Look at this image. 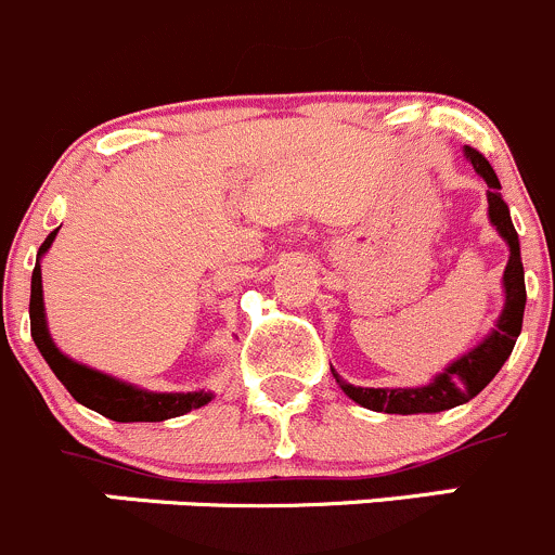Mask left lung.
<instances>
[{"instance_id":"1","label":"left lung","mask_w":555,"mask_h":555,"mask_svg":"<svg viewBox=\"0 0 555 555\" xmlns=\"http://www.w3.org/2000/svg\"><path fill=\"white\" fill-rule=\"evenodd\" d=\"M466 158L472 162L475 172L486 180L488 216H491V223L509 245V261L507 270H504V294H507V299H504L502 318H499L496 328H493V334L486 343L477 345L464 359L453 361L440 377H435V383H429L424 388H356L350 383H345L332 370V375L337 377V386L353 402H359L361 408L391 415L442 413V410H451L456 404L475 399L496 377V372L502 370V364L513 353L515 339H518L520 326H524L526 307L524 261H520L518 232H515L513 221H509V210L502 199V185H499V178L491 164H488V158L480 151H475V147H466Z\"/></svg>"}]
</instances>
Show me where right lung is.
I'll return each mask as SVG.
<instances>
[{
  "instance_id": "right-lung-1",
  "label": "right lung",
  "mask_w": 555,
  "mask_h": 555,
  "mask_svg": "<svg viewBox=\"0 0 555 555\" xmlns=\"http://www.w3.org/2000/svg\"><path fill=\"white\" fill-rule=\"evenodd\" d=\"M59 229H53L40 245L37 254L35 272H31V299H29V321H31V337L40 348L42 359L48 361L59 380L64 383L75 402L86 404L89 410H96L99 415L118 424H134V421H167L178 418V415L191 413V410L202 408L210 402V393H153L142 391V388L126 386V383L115 380V377L102 375V372L89 370V366L78 364V361L67 359L62 350L53 345L51 334L46 326V310H42V272H40V256L51 248L53 237Z\"/></svg>"
}]
</instances>
